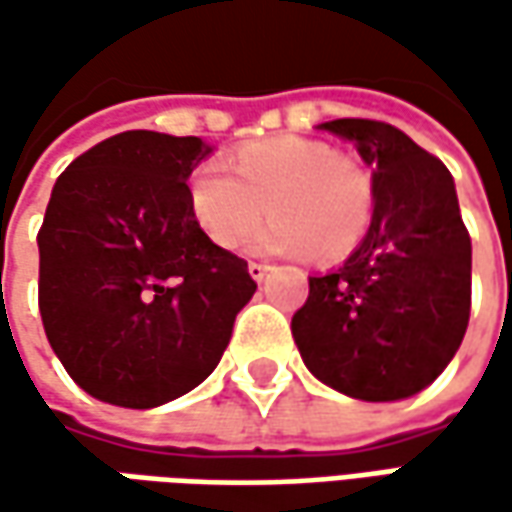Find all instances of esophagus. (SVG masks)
Masks as SVG:
<instances>
[{
	"instance_id": "1",
	"label": "esophagus",
	"mask_w": 512,
	"mask_h": 512,
	"mask_svg": "<svg viewBox=\"0 0 512 512\" xmlns=\"http://www.w3.org/2000/svg\"><path fill=\"white\" fill-rule=\"evenodd\" d=\"M267 270H270V265H265V262H250V265H247V273H250L256 282H262V279H265Z\"/></svg>"
}]
</instances>
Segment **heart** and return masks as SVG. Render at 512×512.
<instances>
[{
	"mask_svg": "<svg viewBox=\"0 0 512 512\" xmlns=\"http://www.w3.org/2000/svg\"><path fill=\"white\" fill-rule=\"evenodd\" d=\"M233 176L216 165L190 173L187 205L196 225L219 247H239L270 207L276 216L256 230V253L344 259L373 222L376 190L370 173L322 139L267 136L230 159Z\"/></svg>",
	"mask_w": 512,
	"mask_h": 512,
	"instance_id": "heart-1",
	"label": "heart"
}]
</instances>
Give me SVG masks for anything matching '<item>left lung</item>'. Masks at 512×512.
I'll return each instance as SVG.
<instances>
[{
  "instance_id": "8db88e82",
  "label": "left lung",
  "mask_w": 512,
  "mask_h": 512,
  "mask_svg": "<svg viewBox=\"0 0 512 512\" xmlns=\"http://www.w3.org/2000/svg\"><path fill=\"white\" fill-rule=\"evenodd\" d=\"M322 128L356 142L373 168L376 207L339 270L310 276L293 313L307 370L362 402L419 393L456 356L470 319V233L442 159L373 119Z\"/></svg>"
}]
</instances>
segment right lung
I'll use <instances>...</instances> for the list:
<instances>
[{"instance_id":"obj_1","label":"right lung","mask_w":512,"mask_h":512,"mask_svg":"<svg viewBox=\"0 0 512 512\" xmlns=\"http://www.w3.org/2000/svg\"><path fill=\"white\" fill-rule=\"evenodd\" d=\"M199 136L125 130L76 156L39 227V313L70 379L119 407L202 384L256 293L187 205Z\"/></svg>"}]
</instances>
